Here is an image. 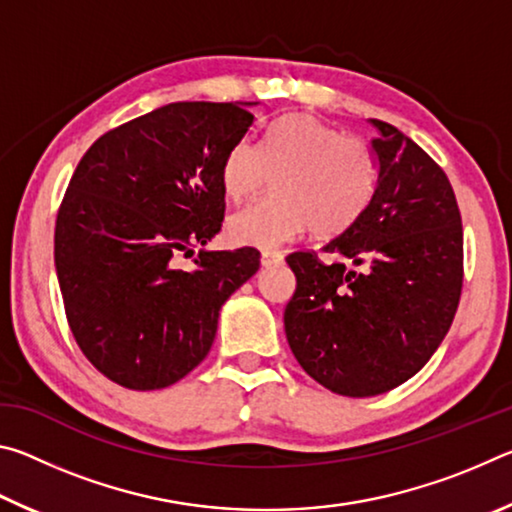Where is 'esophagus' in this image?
Returning <instances> with one entry per match:
<instances>
[{"mask_svg": "<svg viewBox=\"0 0 512 512\" xmlns=\"http://www.w3.org/2000/svg\"><path fill=\"white\" fill-rule=\"evenodd\" d=\"M282 264H284L282 253H275V250H266V253H262V266L264 268H275V266H282Z\"/></svg>", "mask_w": 512, "mask_h": 512, "instance_id": "obj_1", "label": "esophagus"}]
</instances>
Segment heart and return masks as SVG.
Here are the masks:
<instances>
[{
	"mask_svg": "<svg viewBox=\"0 0 512 512\" xmlns=\"http://www.w3.org/2000/svg\"><path fill=\"white\" fill-rule=\"evenodd\" d=\"M273 176V198L232 214L225 225L235 246L275 250L311 228L336 235L357 221L377 185L370 144L341 135L307 112L273 121L253 144L241 137L221 164L223 192L246 201Z\"/></svg>",
	"mask_w": 512,
	"mask_h": 512,
	"instance_id": "1",
	"label": "heart"
}]
</instances>
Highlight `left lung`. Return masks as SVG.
<instances>
[{
    "label": "left lung",
    "instance_id": "8db88e82",
    "mask_svg": "<svg viewBox=\"0 0 512 512\" xmlns=\"http://www.w3.org/2000/svg\"><path fill=\"white\" fill-rule=\"evenodd\" d=\"M377 185L357 221L314 253L287 257L291 352L332 393L372 397L411 379L443 343L463 287V225L445 171L411 137L370 119Z\"/></svg>",
    "mask_w": 512,
    "mask_h": 512
}]
</instances>
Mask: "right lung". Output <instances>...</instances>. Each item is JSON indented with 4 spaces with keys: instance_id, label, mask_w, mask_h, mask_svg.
<instances>
[{
    "instance_id": "right-lung-1",
    "label": "right lung",
    "mask_w": 512,
    "mask_h": 512,
    "mask_svg": "<svg viewBox=\"0 0 512 512\" xmlns=\"http://www.w3.org/2000/svg\"><path fill=\"white\" fill-rule=\"evenodd\" d=\"M257 103L178 101L108 131L58 210L54 259L67 323L94 368L158 391L210 352L223 302L259 268L255 248L201 250L221 230V164Z\"/></svg>"
}]
</instances>
